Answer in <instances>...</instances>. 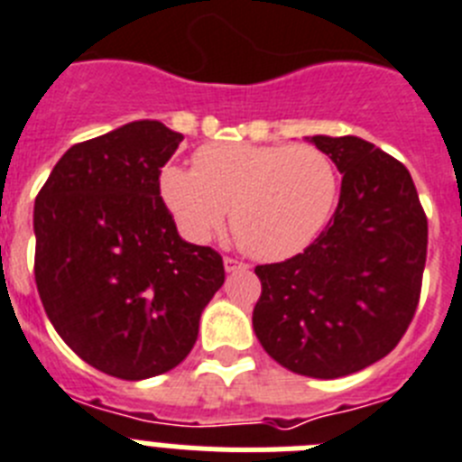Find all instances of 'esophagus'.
<instances>
[{"label":"esophagus","instance_id":"34e87169","mask_svg":"<svg viewBox=\"0 0 462 462\" xmlns=\"http://www.w3.org/2000/svg\"><path fill=\"white\" fill-rule=\"evenodd\" d=\"M224 268H226V273L245 271V268H247V263L240 259H236V256H224Z\"/></svg>","mask_w":462,"mask_h":462}]
</instances>
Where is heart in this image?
I'll list each match as a JSON object with an SVG mask.
<instances>
[{
    "mask_svg": "<svg viewBox=\"0 0 462 462\" xmlns=\"http://www.w3.org/2000/svg\"><path fill=\"white\" fill-rule=\"evenodd\" d=\"M162 199L187 238L203 243L231 208L236 238L256 259H287L324 231L336 210L340 173L317 145L215 143L194 169L166 166Z\"/></svg>",
    "mask_w": 462,
    "mask_h": 462,
    "instance_id": "1",
    "label": "heart"
}]
</instances>
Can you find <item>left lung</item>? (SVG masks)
Segmentation results:
<instances>
[{"instance_id": "obj_1", "label": "left lung", "mask_w": 462, "mask_h": 462, "mask_svg": "<svg viewBox=\"0 0 462 462\" xmlns=\"http://www.w3.org/2000/svg\"><path fill=\"white\" fill-rule=\"evenodd\" d=\"M342 173L340 201L300 254L256 266L252 324L280 365L337 379L393 352L414 319L428 219L410 171L358 136H312Z\"/></svg>"}]
</instances>
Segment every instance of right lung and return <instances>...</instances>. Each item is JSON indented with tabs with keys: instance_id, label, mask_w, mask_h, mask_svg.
<instances>
[{
	"instance_id": "1",
	"label": "right lung",
	"mask_w": 462,
	"mask_h": 462,
	"mask_svg": "<svg viewBox=\"0 0 462 462\" xmlns=\"http://www.w3.org/2000/svg\"><path fill=\"white\" fill-rule=\"evenodd\" d=\"M182 134L129 122L64 152L34 203V277L48 319L110 377L169 373L224 284L219 252L178 236L159 189Z\"/></svg>"
}]
</instances>
